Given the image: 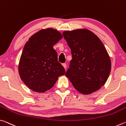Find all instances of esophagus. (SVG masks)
Returning <instances> with one entry per match:
<instances>
[{
  "instance_id": "obj_1",
  "label": "esophagus",
  "mask_w": 126,
  "mask_h": 126,
  "mask_svg": "<svg viewBox=\"0 0 126 126\" xmlns=\"http://www.w3.org/2000/svg\"><path fill=\"white\" fill-rule=\"evenodd\" d=\"M62 65L63 66V67L65 68V69H66V67H67V65H66L65 63H63L62 64Z\"/></svg>"
}]
</instances>
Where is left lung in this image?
<instances>
[{
  "label": "left lung",
  "mask_w": 126,
  "mask_h": 126,
  "mask_svg": "<svg viewBox=\"0 0 126 126\" xmlns=\"http://www.w3.org/2000/svg\"><path fill=\"white\" fill-rule=\"evenodd\" d=\"M63 35L72 56L66 77L80 93L89 94L98 91L106 83L111 70L103 43L87 29L64 31Z\"/></svg>",
  "instance_id": "1"
}]
</instances>
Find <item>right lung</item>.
<instances>
[{"label": "right lung", "mask_w": 126, "mask_h": 126, "mask_svg": "<svg viewBox=\"0 0 126 126\" xmlns=\"http://www.w3.org/2000/svg\"><path fill=\"white\" fill-rule=\"evenodd\" d=\"M63 38L56 29H42L31 36L21 55L18 71L21 79L29 89L45 92L54 86L59 77L64 75L53 46Z\"/></svg>", "instance_id": "add662e5"}]
</instances>
